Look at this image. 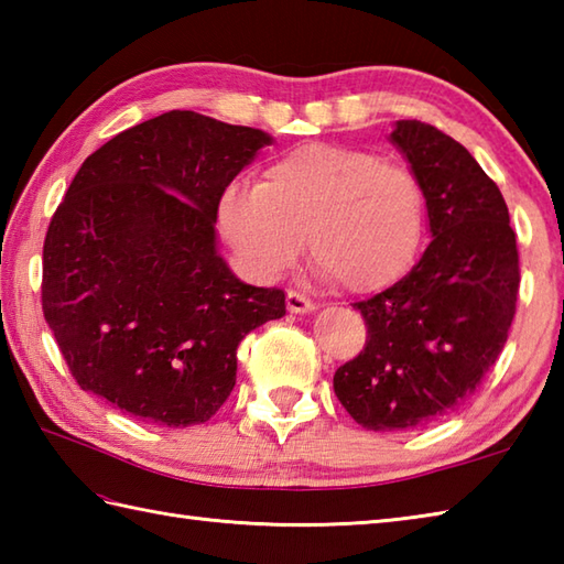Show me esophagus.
Wrapping results in <instances>:
<instances>
[{"label": "esophagus", "instance_id": "obj_1", "mask_svg": "<svg viewBox=\"0 0 564 564\" xmlns=\"http://www.w3.org/2000/svg\"><path fill=\"white\" fill-rule=\"evenodd\" d=\"M285 303H289V310L293 315H305V313H313V310H315V303L310 301L307 295L297 293V291H289V295H285Z\"/></svg>", "mask_w": 564, "mask_h": 564}]
</instances>
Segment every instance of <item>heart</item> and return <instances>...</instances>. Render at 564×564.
<instances>
[{
	"mask_svg": "<svg viewBox=\"0 0 564 564\" xmlns=\"http://www.w3.org/2000/svg\"><path fill=\"white\" fill-rule=\"evenodd\" d=\"M220 230L247 267L275 279L303 254L346 293H373L412 269L426 232L419 176L382 154L305 145L235 184L220 200Z\"/></svg>",
	"mask_w": 564,
	"mask_h": 564,
	"instance_id": "obj_1",
	"label": "heart"
}]
</instances>
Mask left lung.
<instances>
[{"mask_svg":"<svg viewBox=\"0 0 564 564\" xmlns=\"http://www.w3.org/2000/svg\"><path fill=\"white\" fill-rule=\"evenodd\" d=\"M390 142L424 186L431 242L404 279L354 305L368 339L334 392L370 431L419 429L470 400L505 349L521 281L509 208L473 154L422 121H398Z\"/></svg>","mask_w":564,"mask_h":564,"instance_id":"1","label":"left lung"}]
</instances>
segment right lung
Segmentation results:
<instances>
[{
    "mask_svg": "<svg viewBox=\"0 0 564 564\" xmlns=\"http://www.w3.org/2000/svg\"><path fill=\"white\" fill-rule=\"evenodd\" d=\"M271 142L170 111L84 160L43 245V315L82 390L170 429L208 422L230 398L239 341L285 315V293L237 279L215 220Z\"/></svg>",
    "mask_w": 564,
    "mask_h": 564,
    "instance_id": "obj_1",
    "label": "right lung"
}]
</instances>
